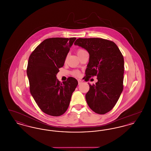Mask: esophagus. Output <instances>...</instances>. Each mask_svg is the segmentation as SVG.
<instances>
[{"label": "esophagus", "mask_w": 151, "mask_h": 151, "mask_svg": "<svg viewBox=\"0 0 151 151\" xmlns=\"http://www.w3.org/2000/svg\"><path fill=\"white\" fill-rule=\"evenodd\" d=\"M81 80H78V84H81Z\"/></svg>", "instance_id": "34e87169"}]
</instances>
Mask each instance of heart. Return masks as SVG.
I'll return each mask as SVG.
<instances>
[{"label": "heart", "mask_w": 151, "mask_h": 151, "mask_svg": "<svg viewBox=\"0 0 151 151\" xmlns=\"http://www.w3.org/2000/svg\"><path fill=\"white\" fill-rule=\"evenodd\" d=\"M84 50H83V49H80L78 51V54H79L83 51H84ZM72 74L74 75V76H79V72L78 71H73L72 72Z\"/></svg>", "instance_id": "1"}]
</instances>
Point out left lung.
Wrapping results in <instances>:
<instances>
[{
  "instance_id": "8db88e82",
  "label": "left lung",
  "mask_w": 151,
  "mask_h": 151,
  "mask_svg": "<svg viewBox=\"0 0 151 151\" xmlns=\"http://www.w3.org/2000/svg\"><path fill=\"white\" fill-rule=\"evenodd\" d=\"M74 45L84 48L89 54L85 80L97 76L96 84H89L86 102L96 113L106 114L114 108L123 91L124 59L122 53L114 42L99 38H80Z\"/></svg>"
}]
</instances>
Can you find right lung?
<instances>
[{
  "label": "right lung",
  "instance_id": "1",
  "mask_svg": "<svg viewBox=\"0 0 151 151\" xmlns=\"http://www.w3.org/2000/svg\"><path fill=\"white\" fill-rule=\"evenodd\" d=\"M76 38H50L44 40L30 54L27 70L30 91L43 113L58 116L69 106L72 93L78 84L70 77L60 83L57 78Z\"/></svg>",
  "mask_w": 151,
  "mask_h": 151
}]
</instances>
